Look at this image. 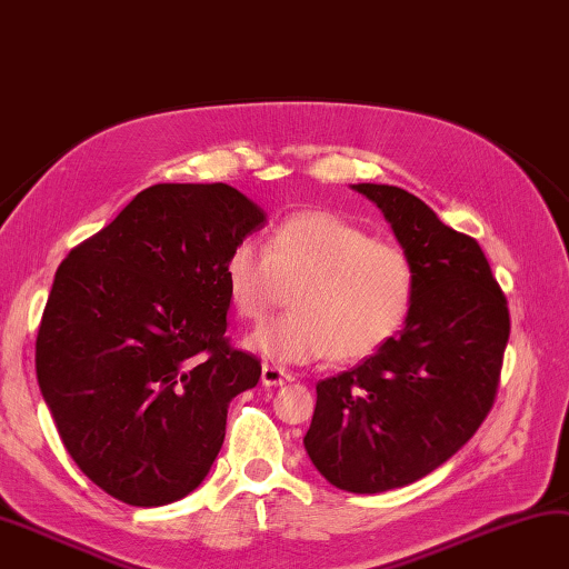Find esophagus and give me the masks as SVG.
<instances>
[{"mask_svg":"<svg viewBox=\"0 0 569 569\" xmlns=\"http://www.w3.org/2000/svg\"><path fill=\"white\" fill-rule=\"evenodd\" d=\"M292 381V373L284 371L282 367H274V363H264L262 367V383L264 386H282Z\"/></svg>","mask_w":569,"mask_h":569,"instance_id":"obj_1","label":"esophagus"}]
</instances>
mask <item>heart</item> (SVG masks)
I'll return each mask as SVG.
<instances>
[{"label":"heart","mask_w":569,"mask_h":569,"mask_svg":"<svg viewBox=\"0 0 569 569\" xmlns=\"http://www.w3.org/2000/svg\"><path fill=\"white\" fill-rule=\"evenodd\" d=\"M222 280L234 312L250 321L295 287V312L248 337L252 351L284 363L373 357L403 329L416 297V267L401 244L327 210L287 216L267 234V248L252 238L234 242Z\"/></svg>","instance_id":"obj_1"}]
</instances>
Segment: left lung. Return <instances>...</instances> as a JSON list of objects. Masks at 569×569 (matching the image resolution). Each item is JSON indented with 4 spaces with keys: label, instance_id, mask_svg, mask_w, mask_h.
Returning a JSON list of instances; mask_svg holds the SVG:
<instances>
[{
    "label": "left lung",
    "instance_id": "1",
    "mask_svg": "<svg viewBox=\"0 0 569 569\" xmlns=\"http://www.w3.org/2000/svg\"><path fill=\"white\" fill-rule=\"evenodd\" d=\"M353 190L411 254L416 297L399 337L317 383L305 448L331 486L371 496L428 476L473 438L496 401L510 312L470 234L396 186Z\"/></svg>",
    "mask_w": 569,
    "mask_h": 569
}]
</instances>
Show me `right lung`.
Segmentation results:
<instances>
[{
	"label": "right lung",
	"mask_w": 569,
	"mask_h": 569,
	"mask_svg": "<svg viewBox=\"0 0 569 569\" xmlns=\"http://www.w3.org/2000/svg\"><path fill=\"white\" fill-rule=\"evenodd\" d=\"M264 212L224 183H158L59 264L37 379L73 463L128 506L186 498L224 441L228 406L260 381L234 349L222 280Z\"/></svg>",
	"instance_id": "obj_1"
}]
</instances>
